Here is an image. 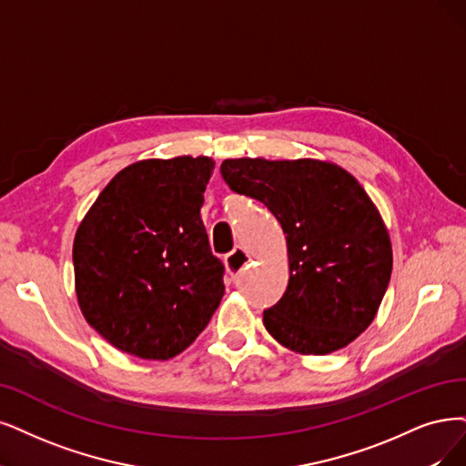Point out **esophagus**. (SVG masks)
Masks as SVG:
<instances>
[{
	"instance_id": "1",
	"label": "esophagus",
	"mask_w": 466,
	"mask_h": 466,
	"mask_svg": "<svg viewBox=\"0 0 466 466\" xmlns=\"http://www.w3.org/2000/svg\"><path fill=\"white\" fill-rule=\"evenodd\" d=\"M249 263H251V257L242 248L234 249L227 257V259H224V267H227V270H228V274H230L232 279H238V274L242 272Z\"/></svg>"
}]
</instances>
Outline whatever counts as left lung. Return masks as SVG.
Wrapping results in <instances>:
<instances>
[{
  "label": "left lung",
  "instance_id": "obj_1",
  "mask_svg": "<svg viewBox=\"0 0 466 466\" xmlns=\"http://www.w3.org/2000/svg\"><path fill=\"white\" fill-rule=\"evenodd\" d=\"M238 194L263 201L286 234L289 282L263 313L267 332L298 355L343 350L374 320L390 284V232L353 175L320 159H224Z\"/></svg>",
  "mask_w": 466,
  "mask_h": 466
}]
</instances>
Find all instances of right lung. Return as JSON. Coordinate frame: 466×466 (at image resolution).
I'll return each instance as SVG.
<instances>
[{
    "mask_svg": "<svg viewBox=\"0 0 466 466\" xmlns=\"http://www.w3.org/2000/svg\"><path fill=\"white\" fill-rule=\"evenodd\" d=\"M213 170L207 155L136 161L116 172L78 224V307L113 348L168 360L217 311L222 265L199 217Z\"/></svg>",
    "mask_w": 466,
    "mask_h": 466,
    "instance_id": "right-lung-1",
    "label": "right lung"
}]
</instances>
